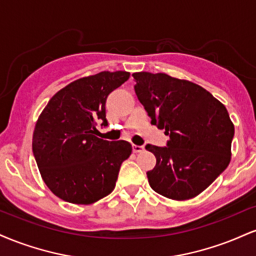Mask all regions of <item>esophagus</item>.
<instances>
[{
  "label": "esophagus",
  "mask_w": 256,
  "mask_h": 256,
  "mask_svg": "<svg viewBox=\"0 0 256 256\" xmlns=\"http://www.w3.org/2000/svg\"><path fill=\"white\" fill-rule=\"evenodd\" d=\"M132 149H134V152H142L143 150H144V146L134 144V146H132Z\"/></svg>",
  "instance_id": "obj_1"
}]
</instances>
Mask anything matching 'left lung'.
Instances as JSON below:
<instances>
[{
    "mask_svg": "<svg viewBox=\"0 0 256 256\" xmlns=\"http://www.w3.org/2000/svg\"><path fill=\"white\" fill-rule=\"evenodd\" d=\"M132 76L152 124L170 137L166 146H146L156 158L146 172L152 189L172 200L195 198L230 162L234 128L225 106L192 82L165 73Z\"/></svg>",
    "mask_w": 256,
    "mask_h": 256,
    "instance_id": "1",
    "label": "left lung"
}]
</instances>
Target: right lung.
Masks as SVG:
<instances>
[{
  "label": "right lung",
  "mask_w": 256,
  "mask_h": 256,
  "mask_svg": "<svg viewBox=\"0 0 256 256\" xmlns=\"http://www.w3.org/2000/svg\"><path fill=\"white\" fill-rule=\"evenodd\" d=\"M130 77L125 71L101 72L58 91L37 120L32 152L44 183L66 202L90 204L116 188L122 161L131 155L126 140L95 136L108 126L106 100Z\"/></svg>",
  "instance_id": "add662e5"
}]
</instances>
